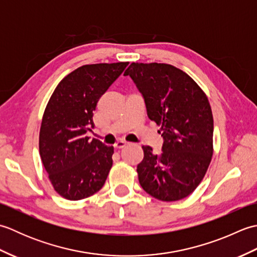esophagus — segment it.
Returning <instances> with one entry per match:
<instances>
[{"instance_id":"obj_1","label":"esophagus","mask_w":257,"mask_h":257,"mask_svg":"<svg viewBox=\"0 0 257 257\" xmlns=\"http://www.w3.org/2000/svg\"><path fill=\"white\" fill-rule=\"evenodd\" d=\"M125 145H127V143H125V141L120 140V141H117V143L114 144V148H116V149H122Z\"/></svg>"}]
</instances>
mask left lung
Listing matches in <instances>:
<instances>
[{
	"instance_id": "8db88e82",
	"label": "left lung",
	"mask_w": 257,
	"mask_h": 257,
	"mask_svg": "<svg viewBox=\"0 0 257 257\" xmlns=\"http://www.w3.org/2000/svg\"><path fill=\"white\" fill-rule=\"evenodd\" d=\"M123 75L143 94L148 117L163 137L160 154L143 146L140 185L161 201L187 198L204 178L213 155V116L205 92L169 64L132 63Z\"/></svg>"
}]
</instances>
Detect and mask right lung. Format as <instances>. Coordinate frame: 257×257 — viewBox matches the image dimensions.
<instances>
[{
	"instance_id": "1",
	"label": "right lung",
	"mask_w": 257,
	"mask_h": 257,
	"mask_svg": "<svg viewBox=\"0 0 257 257\" xmlns=\"http://www.w3.org/2000/svg\"><path fill=\"white\" fill-rule=\"evenodd\" d=\"M128 62L91 64L64 77L43 114L40 155L48 178L63 198L77 201L98 192L112 167L113 147L86 137L94 128L92 114L99 98Z\"/></svg>"
}]
</instances>
